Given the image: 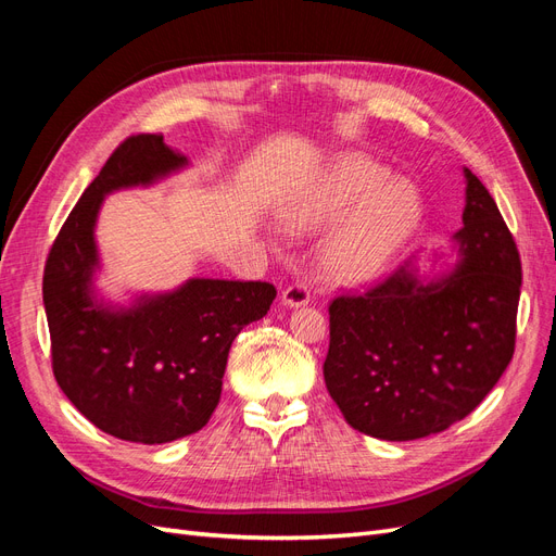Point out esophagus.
Instances as JSON below:
<instances>
[{
	"label": "esophagus",
	"instance_id": "esophagus-1",
	"mask_svg": "<svg viewBox=\"0 0 556 556\" xmlns=\"http://www.w3.org/2000/svg\"><path fill=\"white\" fill-rule=\"evenodd\" d=\"M311 301V292L304 282H292L288 288L282 290V304L290 306V308H299V306H306Z\"/></svg>",
	"mask_w": 556,
	"mask_h": 556
}]
</instances>
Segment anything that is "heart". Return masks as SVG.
Wrapping results in <instances>:
<instances>
[{
	"mask_svg": "<svg viewBox=\"0 0 556 556\" xmlns=\"http://www.w3.org/2000/svg\"><path fill=\"white\" fill-rule=\"evenodd\" d=\"M419 220L422 199L415 185L362 155L336 160L285 211V225L299 233L336 225L319 250V268L343 285L378 276L413 239Z\"/></svg>",
	"mask_w": 556,
	"mask_h": 556,
	"instance_id": "heart-1",
	"label": "heart"
}]
</instances>
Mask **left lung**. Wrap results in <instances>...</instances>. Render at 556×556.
<instances>
[{"mask_svg": "<svg viewBox=\"0 0 556 556\" xmlns=\"http://www.w3.org/2000/svg\"><path fill=\"white\" fill-rule=\"evenodd\" d=\"M459 262L419 278L408 262L362 294L329 304L325 382L345 422L382 441H415L459 422L515 352L521 262L496 201L470 169Z\"/></svg>", "mask_w": 556, "mask_h": 556, "instance_id": "1", "label": "left lung"}]
</instances>
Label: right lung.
I'll return each instance as SVG.
<instances>
[{"mask_svg": "<svg viewBox=\"0 0 556 556\" xmlns=\"http://www.w3.org/2000/svg\"><path fill=\"white\" fill-rule=\"evenodd\" d=\"M185 164L162 134L125 139L66 217L43 268L60 390L97 429L129 443L160 445L206 427L233 339L276 299L271 282L213 278L141 296L131 308L94 299V225L104 197L155 182Z\"/></svg>", "mask_w": 556, "mask_h": 556, "instance_id": "right-lung-1", "label": "right lung"}]
</instances>
